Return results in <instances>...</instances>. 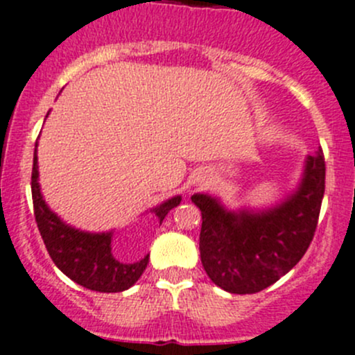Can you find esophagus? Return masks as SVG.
Returning a JSON list of instances; mask_svg holds the SVG:
<instances>
[{
    "mask_svg": "<svg viewBox=\"0 0 355 355\" xmlns=\"http://www.w3.org/2000/svg\"><path fill=\"white\" fill-rule=\"evenodd\" d=\"M198 183H202V181H198Z\"/></svg>",
    "mask_w": 355,
    "mask_h": 355,
    "instance_id": "obj_1",
    "label": "esophagus"
}]
</instances>
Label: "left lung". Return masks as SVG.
Segmentation results:
<instances>
[{"mask_svg":"<svg viewBox=\"0 0 355 355\" xmlns=\"http://www.w3.org/2000/svg\"><path fill=\"white\" fill-rule=\"evenodd\" d=\"M326 183L322 150L309 155L295 193L265 211H228L218 198L195 193L202 212L200 259L209 279L234 295H252L277 282L309 249Z\"/></svg>","mask_w":355,"mask_h":355,"instance_id":"left-lung-1","label":"left lung"}]
</instances>
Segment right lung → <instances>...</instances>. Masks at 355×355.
Here are the masks:
<instances>
[{
  "instance_id": "obj_1",
  "label": "right lung",
  "mask_w": 355,
  "mask_h": 355,
  "mask_svg": "<svg viewBox=\"0 0 355 355\" xmlns=\"http://www.w3.org/2000/svg\"><path fill=\"white\" fill-rule=\"evenodd\" d=\"M31 191L38 230L42 234L50 258L64 275L90 291L99 293H120L136 284L137 279L146 270L150 254L136 263L118 261L111 251L113 232L89 234V232L76 230L73 226L66 225L55 212L50 211L49 205L43 200L42 191H40L36 148L35 158H33ZM180 202L181 197L178 195V197L168 198L164 204L151 209L160 225L167 212L175 205H180Z\"/></svg>"
}]
</instances>
